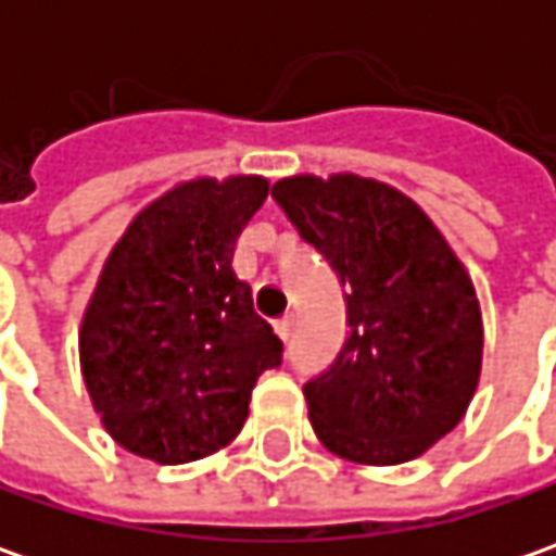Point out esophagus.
<instances>
[{"instance_id":"obj_1","label":"esophagus","mask_w":556,"mask_h":556,"mask_svg":"<svg viewBox=\"0 0 556 556\" xmlns=\"http://www.w3.org/2000/svg\"><path fill=\"white\" fill-rule=\"evenodd\" d=\"M275 333L288 343L290 337H293V315H285L281 321H275Z\"/></svg>"}]
</instances>
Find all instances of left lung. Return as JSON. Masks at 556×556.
<instances>
[{
  "label": "left lung",
  "instance_id": "8db88e82",
  "mask_svg": "<svg viewBox=\"0 0 556 556\" xmlns=\"http://www.w3.org/2000/svg\"><path fill=\"white\" fill-rule=\"evenodd\" d=\"M303 241L346 288L350 337L303 387L321 445L390 467L458 427L482 371V312L445 235L408 194L355 173L275 182Z\"/></svg>",
  "mask_w": 556,
  "mask_h": 556
}]
</instances>
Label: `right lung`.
Instances as JSON below:
<instances>
[{
	"instance_id": "add662e5",
	"label": "right lung",
	"mask_w": 556,
	"mask_h": 556,
	"mask_svg": "<svg viewBox=\"0 0 556 556\" xmlns=\"http://www.w3.org/2000/svg\"><path fill=\"white\" fill-rule=\"evenodd\" d=\"M268 179H188L151 201L111 247L79 325V368L111 439L188 464L241 433L281 340L238 281L235 244Z\"/></svg>"
}]
</instances>
